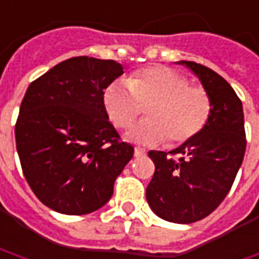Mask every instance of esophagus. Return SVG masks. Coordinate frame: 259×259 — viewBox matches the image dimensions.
<instances>
[{
	"mask_svg": "<svg viewBox=\"0 0 259 259\" xmlns=\"http://www.w3.org/2000/svg\"><path fill=\"white\" fill-rule=\"evenodd\" d=\"M143 155H146V150L145 149H142V147H135V156H143Z\"/></svg>",
	"mask_w": 259,
	"mask_h": 259,
	"instance_id": "34e87169",
	"label": "esophagus"
}]
</instances>
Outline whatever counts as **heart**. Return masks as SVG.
Instances as JSON below:
<instances>
[{"label": "heart", "mask_w": 259, "mask_h": 259, "mask_svg": "<svg viewBox=\"0 0 259 259\" xmlns=\"http://www.w3.org/2000/svg\"><path fill=\"white\" fill-rule=\"evenodd\" d=\"M103 104L119 129H129L146 106L149 119L130 129L127 138L143 145H159L169 139L181 145L198 136L212 114L209 93L191 85L188 77L162 66L139 70L127 80L107 85Z\"/></svg>", "instance_id": "1"}]
</instances>
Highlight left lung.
Returning <instances> with one entry per match:
<instances>
[{
  "instance_id": "8db88e82",
  "label": "left lung",
  "mask_w": 259,
  "mask_h": 259,
  "mask_svg": "<svg viewBox=\"0 0 259 259\" xmlns=\"http://www.w3.org/2000/svg\"><path fill=\"white\" fill-rule=\"evenodd\" d=\"M199 78L209 93L212 114L198 136L174 149L172 155L150 150L155 174L146 199L159 218L192 224L208 217L225 199L245 155L242 103L224 77L193 61H176Z\"/></svg>"
}]
</instances>
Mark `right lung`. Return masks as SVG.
<instances>
[{
    "label": "right lung",
    "instance_id": "right-lung-1",
    "mask_svg": "<svg viewBox=\"0 0 259 259\" xmlns=\"http://www.w3.org/2000/svg\"><path fill=\"white\" fill-rule=\"evenodd\" d=\"M121 74L113 60L81 56L28 85L15 143L27 182L50 209L85 215L110 201L116 178L133 157L103 104V90Z\"/></svg>",
    "mask_w": 259,
    "mask_h": 259
}]
</instances>
